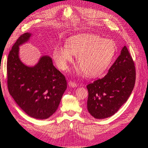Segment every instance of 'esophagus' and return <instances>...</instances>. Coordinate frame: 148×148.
I'll return each instance as SVG.
<instances>
[{
    "mask_svg": "<svg viewBox=\"0 0 148 148\" xmlns=\"http://www.w3.org/2000/svg\"><path fill=\"white\" fill-rule=\"evenodd\" d=\"M69 85L70 86H71V87H73V88L76 87V86H77V83H76L75 82H71V81H70V82H69Z\"/></svg>",
    "mask_w": 148,
    "mask_h": 148,
    "instance_id": "esophagus-1",
    "label": "esophagus"
}]
</instances>
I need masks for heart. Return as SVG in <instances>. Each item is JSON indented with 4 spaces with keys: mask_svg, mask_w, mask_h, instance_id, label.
Here are the masks:
<instances>
[{
    "mask_svg": "<svg viewBox=\"0 0 148 148\" xmlns=\"http://www.w3.org/2000/svg\"><path fill=\"white\" fill-rule=\"evenodd\" d=\"M115 53V47L110 40L96 34L83 33L70 37L65 46H57L53 56L57 66L66 70L73 60V55L77 56L78 73L95 78L104 72Z\"/></svg>",
    "mask_w": 148,
    "mask_h": 148,
    "instance_id": "1",
    "label": "heart"
}]
</instances>
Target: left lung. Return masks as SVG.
Returning <instances> with one entry per match:
<instances>
[{"instance_id": "1", "label": "left lung", "mask_w": 148, "mask_h": 148, "mask_svg": "<svg viewBox=\"0 0 148 148\" xmlns=\"http://www.w3.org/2000/svg\"><path fill=\"white\" fill-rule=\"evenodd\" d=\"M136 81L135 66L126 46L103 78L87 85L88 110L95 119L115 114L126 102Z\"/></svg>"}]
</instances>
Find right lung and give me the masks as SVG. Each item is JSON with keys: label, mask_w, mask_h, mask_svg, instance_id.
<instances>
[{"label": "right lung", "mask_w": 148, "mask_h": 148, "mask_svg": "<svg viewBox=\"0 0 148 148\" xmlns=\"http://www.w3.org/2000/svg\"><path fill=\"white\" fill-rule=\"evenodd\" d=\"M29 33L21 34L8 56L7 87L10 95L26 114L46 119L55 112L66 89L65 76L53 66L52 59L42 56L33 67L24 65L18 57L19 46L28 41Z\"/></svg>", "instance_id": "add662e5"}]
</instances>
